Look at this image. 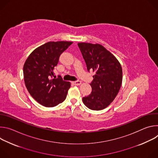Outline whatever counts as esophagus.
<instances>
[{
	"instance_id": "34e87169",
	"label": "esophagus",
	"mask_w": 158,
	"mask_h": 158,
	"mask_svg": "<svg viewBox=\"0 0 158 158\" xmlns=\"http://www.w3.org/2000/svg\"><path fill=\"white\" fill-rule=\"evenodd\" d=\"M73 84L75 85H79L81 84V82L80 81H74L73 82Z\"/></svg>"
}]
</instances>
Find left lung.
I'll use <instances>...</instances> for the list:
<instances>
[{"label":"left lung","mask_w":158,"mask_h":158,"mask_svg":"<svg viewBox=\"0 0 158 158\" xmlns=\"http://www.w3.org/2000/svg\"><path fill=\"white\" fill-rule=\"evenodd\" d=\"M87 65L95 72L91 94L82 98L90 109L99 110L107 107L118 94L123 81L122 67L116 57L99 44L78 43Z\"/></svg>","instance_id":"1"}]
</instances>
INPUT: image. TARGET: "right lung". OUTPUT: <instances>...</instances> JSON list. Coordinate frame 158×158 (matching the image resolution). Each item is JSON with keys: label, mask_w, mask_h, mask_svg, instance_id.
Listing matches in <instances>:
<instances>
[{"label": "right lung", "mask_w": 158, "mask_h": 158, "mask_svg": "<svg viewBox=\"0 0 158 158\" xmlns=\"http://www.w3.org/2000/svg\"><path fill=\"white\" fill-rule=\"evenodd\" d=\"M73 43L48 42L34 50L24 63L23 73L27 91L37 102L45 107L56 106L67 96L71 83L52 77L60 54Z\"/></svg>", "instance_id": "add662e5"}]
</instances>
